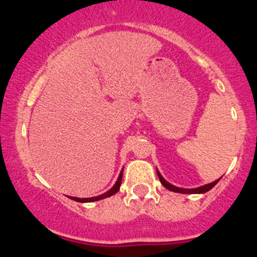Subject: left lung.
<instances>
[{
  "label": "left lung",
  "mask_w": 257,
  "mask_h": 257,
  "mask_svg": "<svg viewBox=\"0 0 257 257\" xmlns=\"http://www.w3.org/2000/svg\"><path fill=\"white\" fill-rule=\"evenodd\" d=\"M157 175L159 178V181H161V184L164 186V187L168 188L169 191H173V192H176V193H184V194H200V193H205L208 192V191H210L211 188L214 187L215 185L217 184V182L220 181V179L215 180V181L210 182V184H206V185H203V186H199V187H196V188H182V187H178V186H174L170 184V182H168L166 179L163 178V176L161 175V173L158 172L157 169Z\"/></svg>",
  "instance_id": "8db88e82"
}]
</instances>
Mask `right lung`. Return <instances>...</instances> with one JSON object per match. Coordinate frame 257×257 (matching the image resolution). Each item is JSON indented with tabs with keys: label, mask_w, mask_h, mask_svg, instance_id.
<instances>
[{
	"label": "right lung",
	"mask_w": 257,
	"mask_h": 257,
	"mask_svg": "<svg viewBox=\"0 0 257 257\" xmlns=\"http://www.w3.org/2000/svg\"><path fill=\"white\" fill-rule=\"evenodd\" d=\"M122 176H123V169L120 170V173H119V175H118V179H117L116 184L112 186V187L107 191V192L100 194V196L90 197V198H78V197H69V198L72 199V200H76V202H79V203H90V202H96V200H101V199L107 198V197L113 196L114 193L118 192V190H119V187H120V184H122Z\"/></svg>",
	"instance_id": "right-lung-1"
}]
</instances>
